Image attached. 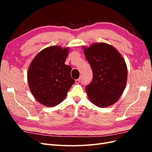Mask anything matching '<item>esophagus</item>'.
<instances>
[{"label": "esophagus", "instance_id": "1", "mask_svg": "<svg viewBox=\"0 0 152 152\" xmlns=\"http://www.w3.org/2000/svg\"><path fill=\"white\" fill-rule=\"evenodd\" d=\"M80 79H81V78H79V79H76V80H75V83H76V84H79V82H80Z\"/></svg>", "mask_w": 152, "mask_h": 152}]
</instances>
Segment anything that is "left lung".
Wrapping results in <instances>:
<instances>
[{"label": "left lung", "instance_id": "8db88e82", "mask_svg": "<svg viewBox=\"0 0 152 152\" xmlns=\"http://www.w3.org/2000/svg\"><path fill=\"white\" fill-rule=\"evenodd\" d=\"M93 70V80L86 86L90 102L99 108L115 103L126 88L127 68L121 53L112 45L95 42L83 46Z\"/></svg>", "mask_w": 152, "mask_h": 152}]
</instances>
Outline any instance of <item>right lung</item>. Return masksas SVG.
I'll return each mask as SVG.
<instances>
[{
	"label": "right lung",
	"mask_w": 152,
	"mask_h": 152,
	"mask_svg": "<svg viewBox=\"0 0 152 152\" xmlns=\"http://www.w3.org/2000/svg\"><path fill=\"white\" fill-rule=\"evenodd\" d=\"M70 48L52 45L42 49L31 61L27 80L35 99L47 107H53L65 99L74 84L70 66L65 64Z\"/></svg>",
	"instance_id": "add662e5"
}]
</instances>
